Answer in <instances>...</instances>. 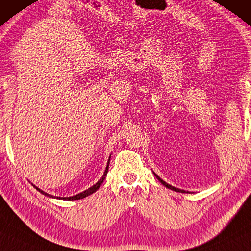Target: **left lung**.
<instances>
[{
	"label": "left lung",
	"mask_w": 251,
	"mask_h": 251,
	"mask_svg": "<svg viewBox=\"0 0 251 251\" xmlns=\"http://www.w3.org/2000/svg\"><path fill=\"white\" fill-rule=\"evenodd\" d=\"M154 175H156V177L158 178V179H159V181H160V183H161V184L162 185H165L166 186V188H168V189H171V190H173V191H176V192H182V193H188V191H184V190H181V189H177V188H175V186H172V185H169L168 184V183H166L165 181H162V179L159 177V176H158L157 174H154Z\"/></svg>",
	"instance_id": "1"
}]
</instances>
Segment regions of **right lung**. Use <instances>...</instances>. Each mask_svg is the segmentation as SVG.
Segmentation results:
<instances>
[{
  "instance_id": "1",
  "label": "right lung",
  "mask_w": 251,
  "mask_h": 251,
  "mask_svg": "<svg viewBox=\"0 0 251 251\" xmlns=\"http://www.w3.org/2000/svg\"><path fill=\"white\" fill-rule=\"evenodd\" d=\"M109 161H110V157H109L108 165H107V168H105V171H104V173H103V176H102V177H101L100 179H99V181H98L97 183H95V184H94L93 186H91V188L85 190V191L80 192V193H78V195H76V196H73V197H62V198H61V197H53L52 195H49V193L42 191V190L38 189L37 186H35V185H34V186H35V188H36V190H38V191H40V192L42 193V195H44V196H47V197H50V198H56V199H63V200H78V199H83V198H85V197H87V196L92 195V193H94L99 188H100V185L102 184V183H103L105 176H107V173H108Z\"/></svg>"
}]
</instances>
